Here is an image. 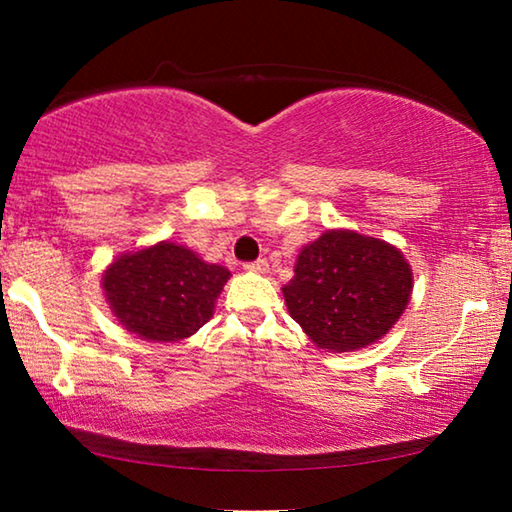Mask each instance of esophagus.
Instances as JSON below:
<instances>
[{
	"mask_svg": "<svg viewBox=\"0 0 512 512\" xmlns=\"http://www.w3.org/2000/svg\"><path fill=\"white\" fill-rule=\"evenodd\" d=\"M244 268H246L248 273H266L268 271V262H266V259H257V262L244 264Z\"/></svg>",
	"mask_w": 512,
	"mask_h": 512,
	"instance_id": "obj_1",
	"label": "esophagus"
}]
</instances>
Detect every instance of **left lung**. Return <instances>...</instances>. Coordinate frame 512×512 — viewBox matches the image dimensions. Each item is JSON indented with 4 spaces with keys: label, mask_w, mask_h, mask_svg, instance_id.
<instances>
[{
    "label": "left lung",
    "mask_w": 512,
    "mask_h": 512,
    "mask_svg": "<svg viewBox=\"0 0 512 512\" xmlns=\"http://www.w3.org/2000/svg\"><path fill=\"white\" fill-rule=\"evenodd\" d=\"M284 284L291 318L320 350L352 352L377 343L404 314L413 273L386 241L354 230H327L300 250Z\"/></svg>",
    "instance_id": "left-lung-1"
}]
</instances>
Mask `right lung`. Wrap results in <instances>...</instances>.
I'll use <instances>...</instances> for the list:
<instances>
[{
	"instance_id": "add662e5",
	"label": "right lung",
	"mask_w": 512,
	"mask_h": 512,
	"mask_svg": "<svg viewBox=\"0 0 512 512\" xmlns=\"http://www.w3.org/2000/svg\"><path fill=\"white\" fill-rule=\"evenodd\" d=\"M230 271L207 264L194 250L160 244L124 253L103 271V293L110 311L128 332L144 341L176 343L198 332Z\"/></svg>"
}]
</instances>
